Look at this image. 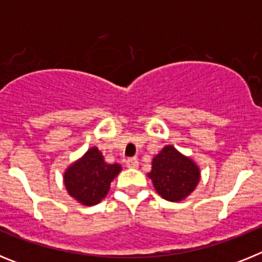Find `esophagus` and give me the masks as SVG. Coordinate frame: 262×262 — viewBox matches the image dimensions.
<instances>
[{
    "mask_svg": "<svg viewBox=\"0 0 262 262\" xmlns=\"http://www.w3.org/2000/svg\"><path fill=\"white\" fill-rule=\"evenodd\" d=\"M126 165L128 166V168H138L139 166V161H138V159H135V157H131V159H128L126 161Z\"/></svg>",
    "mask_w": 262,
    "mask_h": 262,
    "instance_id": "34e87169",
    "label": "esophagus"
}]
</instances>
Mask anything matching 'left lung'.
<instances>
[{
  "mask_svg": "<svg viewBox=\"0 0 262 262\" xmlns=\"http://www.w3.org/2000/svg\"><path fill=\"white\" fill-rule=\"evenodd\" d=\"M148 177L164 200L178 202L195 189L201 173L193 160L180 154L172 145H166L152 160V170Z\"/></svg>",
  "mask_w": 262,
  "mask_h": 262,
  "instance_id": "1",
  "label": "left lung"
}]
</instances>
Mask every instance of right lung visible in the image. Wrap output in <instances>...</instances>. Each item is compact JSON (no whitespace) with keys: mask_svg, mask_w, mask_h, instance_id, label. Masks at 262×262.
<instances>
[{"mask_svg":"<svg viewBox=\"0 0 262 262\" xmlns=\"http://www.w3.org/2000/svg\"><path fill=\"white\" fill-rule=\"evenodd\" d=\"M122 170L119 164H107L96 147L72 164L64 174L69 195L85 206H93L108 193L111 181Z\"/></svg>","mask_w":262,"mask_h":262,"instance_id":"obj_1","label":"right lung"}]
</instances>
